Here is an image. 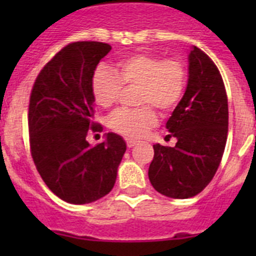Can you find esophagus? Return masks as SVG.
I'll list each match as a JSON object with an SVG mask.
<instances>
[{"label":"esophagus","mask_w":256,"mask_h":256,"mask_svg":"<svg viewBox=\"0 0 256 256\" xmlns=\"http://www.w3.org/2000/svg\"><path fill=\"white\" fill-rule=\"evenodd\" d=\"M140 142L138 141H136V140H126V146L128 148H133V146H136V144H138Z\"/></svg>","instance_id":"1"}]
</instances>
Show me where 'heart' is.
Returning a JSON list of instances; mask_svg holds the SVG:
<instances>
[{
  "instance_id": "1",
  "label": "heart",
  "mask_w": 256,
  "mask_h": 256,
  "mask_svg": "<svg viewBox=\"0 0 256 256\" xmlns=\"http://www.w3.org/2000/svg\"><path fill=\"white\" fill-rule=\"evenodd\" d=\"M187 83L184 65L180 60H162L150 54H136L120 58L112 70L98 68L91 82L92 96L97 105L110 108L122 94V87L138 88V105H151L168 114L182 100ZM158 123L150 106L138 110H118L108 119L114 132L138 138Z\"/></svg>"
}]
</instances>
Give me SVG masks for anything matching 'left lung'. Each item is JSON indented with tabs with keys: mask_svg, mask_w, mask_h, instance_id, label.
Returning a JSON list of instances; mask_svg holds the SVG:
<instances>
[{
	"mask_svg": "<svg viewBox=\"0 0 256 256\" xmlns=\"http://www.w3.org/2000/svg\"><path fill=\"white\" fill-rule=\"evenodd\" d=\"M174 148L154 144L148 180L162 195L188 198L212 180L224 152L228 102L220 73L206 54L192 46L182 100L166 122Z\"/></svg>",
	"mask_w": 256,
	"mask_h": 256,
	"instance_id": "obj_1",
	"label": "left lung"
}]
</instances>
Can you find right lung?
<instances>
[{"mask_svg":"<svg viewBox=\"0 0 256 256\" xmlns=\"http://www.w3.org/2000/svg\"><path fill=\"white\" fill-rule=\"evenodd\" d=\"M112 46L74 42L56 54L36 79L29 102L30 150L50 190L69 204H90L112 191L126 144L108 132L101 144L86 140L97 130L91 82Z\"/></svg>","mask_w":256,"mask_h":256,"instance_id":"right-lung-1","label":"right lung"}]
</instances>
